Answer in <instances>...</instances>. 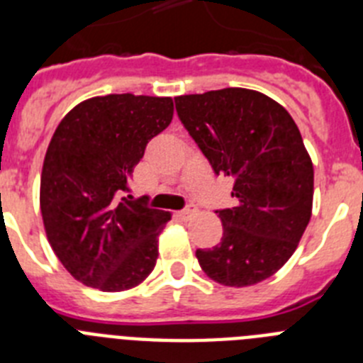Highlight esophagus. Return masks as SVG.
I'll return each mask as SVG.
<instances>
[{
    "label": "esophagus",
    "instance_id": "esophagus-1",
    "mask_svg": "<svg viewBox=\"0 0 363 363\" xmlns=\"http://www.w3.org/2000/svg\"><path fill=\"white\" fill-rule=\"evenodd\" d=\"M194 214H196V207H194V205H191V207H187V209L179 211L178 216L182 218V220H189V218L194 216Z\"/></svg>",
    "mask_w": 363,
    "mask_h": 363
}]
</instances>
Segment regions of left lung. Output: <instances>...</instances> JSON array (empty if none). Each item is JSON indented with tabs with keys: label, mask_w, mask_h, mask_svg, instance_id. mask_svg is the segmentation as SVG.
Wrapping results in <instances>:
<instances>
[{
	"label": "left lung",
	"mask_w": 363,
	"mask_h": 363,
	"mask_svg": "<svg viewBox=\"0 0 363 363\" xmlns=\"http://www.w3.org/2000/svg\"><path fill=\"white\" fill-rule=\"evenodd\" d=\"M174 101L213 171L234 179L238 201L216 211L223 236L198 249L200 267L229 287L267 280L296 251L313 211V162L296 123L274 99L238 86Z\"/></svg>",
	"instance_id": "1"
}]
</instances>
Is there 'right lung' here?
<instances>
[{"instance_id":"right-lung-1","label":"right lung","mask_w":363,"mask_h":363,"mask_svg":"<svg viewBox=\"0 0 363 363\" xmlns=\"http://www.w3.org/2000/svg\"><path fill=\"white\" fill-rule=\"evenodd\" d=\"M172 114V98L108 94L85 99L57 125L41 171V216L57 259L82 284L118 293L152 272L171 214L125 192Z\"/></svg>"}]
</instances>
